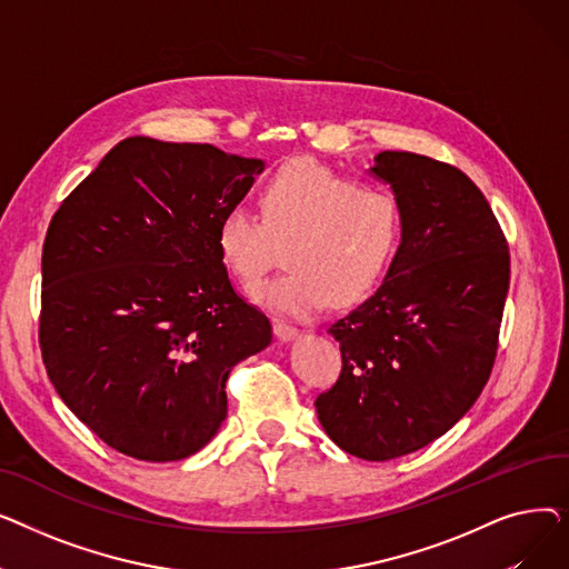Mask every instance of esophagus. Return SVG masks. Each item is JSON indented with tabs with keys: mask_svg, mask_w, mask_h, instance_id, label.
<instances>
[{
	"mask_svg": "<svg viewBox=\"0 0 569 569\" xmlns=\"http://www.w3.org/2000/svg\"><path fill=\"white\" fill-rule=\"evenodd\" d=\"M274 335H277L279 341H290V339H295L297 335H300V330H297V327L290 325V322L274 320Z\"/></svg>",
	"mask_w": 569,
	"mask_h": 569,
	"instance_id": "esophagus-1",
	"label": "esophagus"
}]
</instances>
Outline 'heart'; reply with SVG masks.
Here are the masks:
<instances>
[{
	"label": "heart",
	"mask_w": 569,
	"mask_h": 569,
	"mask_svg": "<svg viewBox=\"0 0 569 569\" xmlns=\"http://www.w3.org/2000/svg\"><path fill=\"white\" fill-rule=\"evenodd\" d=\"M260 219L230 207L217 223V251L242 286L272 267L288 242L281 277L253 290V300L297 318L327 305H355L371 295L401 242V202L380 182L350 179L313 159H295L269 174L258 191Z\"/></svg>",
	"instance_id": "obj_1"
}]
</instances>
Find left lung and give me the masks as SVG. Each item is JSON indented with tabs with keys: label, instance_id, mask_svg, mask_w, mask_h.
I'll return each mask as SVG.
<instances>
[{
	"label": "left lung",
	"instance_id": "left-lung-1",
	"mask_svg": "<svg viewBox=\"0 0 569 569\" xmlns=\"http://www.w3.org/2000/svg\"><path fill=\"white\" fill-rule=\"evenodd\" d=\"M401 202V247L382 286L330 327L341 373L318 395L343 452L390 461L450 431L491 376L510 247L485 193L459 168L380 152L371 168Z\"/></svg>",
	"mask_w": 569,
	"mask_h": 569
}]
</instances>
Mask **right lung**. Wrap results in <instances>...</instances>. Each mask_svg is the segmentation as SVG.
I'll return each mask as SVG.
<instances>
[{
    "label": "right lung",
    "mask_w": 569,
    "mask_h": 569,
    "mask_svg": "<svg viewBox=\"0 0 569 569\" xmlns=\"http://www.w3.org/2000/svg\"><path fill=\"white\" fill-rule=\"evenodd\" d=\"M262 168L214 144L136 136L54 212L41 258L43 365L112 450L196 455L226 420L232 367L272 341L217 251L219 219Z\"/></svg>",
    "instance_id": "right-lung-1"
}]
</instances>
